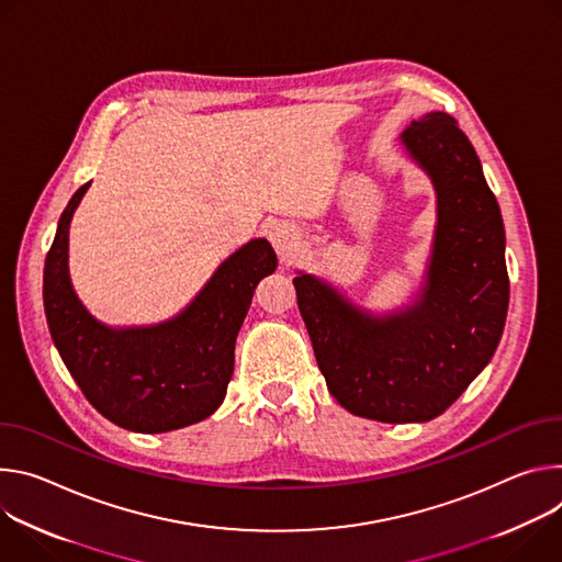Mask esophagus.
<instances>
[{"label": "esophagus", "mask_w": 562, "mask_h": 562, "mask_svg": "<svg viewBox=\"0 0 562 562\" xmlns=\"http://www.w3.org/2000/svg\"><path fill=\"white\" fill-rule=\"evenodd\" d=\"M299 240H301V236H299L296 227L290 223H277L270 229V243L274 245L279 257H290L292 252H296Z\"/></svg>", "instance_id": "esophagus-1"}]
</instances>
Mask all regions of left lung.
Masks as SVG:
<instances>
[{
	"label": "left lung",
	"mask_w": 562,
	"mask_h": 562,
	"mask_svg": "<svg viewBox=\"0 0 562 562\" xmlns=\"http://www.w3.org/2000/svg\"><path fill=\"white\" fill-rule=\"evenodd\" d=\"M400 140L438 199L415 303L378 317L315 274L292 281L330 395L348 413L386 424L442 415L491 361L509 307L501 207L456 117L430 111Z\"/></svg>",
	"instance_id": "obj_1"
}]
</instances>
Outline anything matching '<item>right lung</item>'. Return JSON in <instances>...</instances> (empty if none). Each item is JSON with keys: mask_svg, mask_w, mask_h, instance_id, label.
Here are the masks:
<instances>
[{"mask_svg": "<svg viewBox=\"0 0 562 562\" xmlns=\"http://www.w3.org/2000/svg\"><path fill=\"white\" fill-rule=\"evenodd\" d=\"M87 190L89 182L61 212L44 263V313L61 361L91 406L127 430L167 432L210 417L225 400L252 294L277 270L272 245L252 238L236 249L173 319L109 328L69 277V225Z\"/></svg>", "mask_w": 562, "mask_h": 562, "instance_id": "add662e5", "label": "right lung"}]
</instances>
